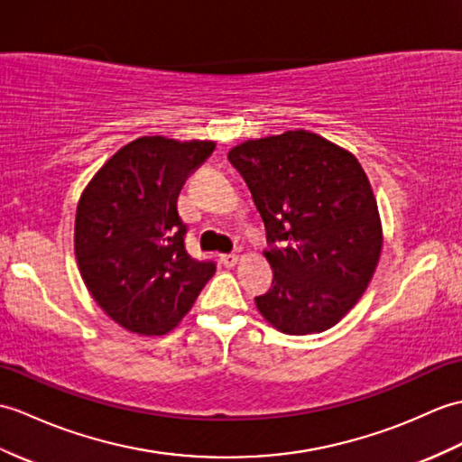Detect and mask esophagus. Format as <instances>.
Instances as JSON below:
<instances>
[{"mask_svg": "<svg viewBox=\"0 0 462 462\" xmlns=\"http://www.w3.org/2000/svg\"><path fill=\"white\" fill-rule=\"evenodd\" d=\"M220 263H224L226 267H234L238 263V255L236 254H220Z\"/></svg>", "mask_w": 462, "mask_h": 462, "instance_id": "esophagus-1", "label": "esophagus"}]
</instances>
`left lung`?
<instances>
[{
	"label": "left lung",
	"instance_id": "1",
	"mask_svg": "<svg viewBox=\"0 0 462 462\" xmlns=\"http://www.w3.org/2000/svg\"><path fill=\"white\" fill-rule=\"evenodd\" d=\"M265 224L273 283L255 305L277 330L335 327L376 270V199L358 159L305 130L255 139L228 153Z\"/></svg>",
	"mask_w": 462,
	"mask_h": 462
}]
</instances>
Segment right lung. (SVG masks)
I'll return each mask as SVG.
<instances>
[{"label": "right lung", "instance_id": "obj_1", "mask_svg": "<svg viewBox=\"0 0 462 462\" xmlns=\"http://www.w3.org/2000/svg\"><path fill=\"white\" fill-rule=\"evenodd\" d=\"M212 142L139 137L82 192L74 252L106 315L139 335H165L189 313L217 263L187 252L177 199Z\"/></svg>", "mask_w": 462, "mask_h": 462}]
</instances>
